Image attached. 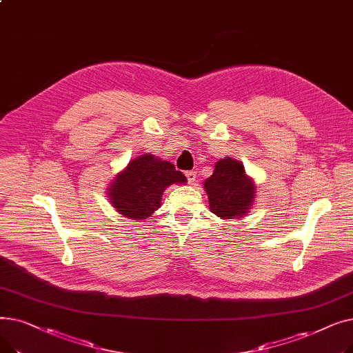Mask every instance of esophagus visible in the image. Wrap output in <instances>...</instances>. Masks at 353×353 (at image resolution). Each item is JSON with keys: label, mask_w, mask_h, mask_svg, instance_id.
<instances>
[{"label": "esophagus", "mask_w": 353, "mask_h": 353, "mask_svg": "<svg viewBox=\"0 0 353 353\" xmlns=\"http://www.w3.org/2000/svg\"><path fill=\"white\" fill-rule=\"evenodd\" d=\"M186 177H188L189 183L194 184V181H196V179H197V173H196L194 170H189V172H186Z\"/></svg>", "instance_id": "34e87169"}]
</instances>
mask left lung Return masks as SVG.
Here are the masks:
<instances>
[{
	"label": "left lung",
	"instance_id": "8db88e82",
	"mask_svg": "<svg viewBox=\"0 0 353 353\" xmlns=\"http://www.w3.org/2000/svg\"><path fill=\"white\" fill-rule=\"evenodd\" d=\"M210 210L221 219H240L250 209L256 188L245 174L242 163L230 157L216 163L213 174L206 180Z\"/></svg>",
	"mask_w": 353,
	"mask_h": 353
}]
</instances>
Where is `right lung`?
<instances>
[{"instance_id":"1","label":"right lung","mask_w":353,"mask_h":353,"mask_svg":"<svg viewBox=\"0 0 353 353\" xmlns=\"http://www.w3.org/2000/svg\"><path fill=\"white\" fill-rule=\"evenodd\" d=\"M188 181L174 164L143 154L128 163L111 184L108 196L116 210L133 220L152 216L160 208L161 196L173 183Z\"/></svg>"}]
</instances>
